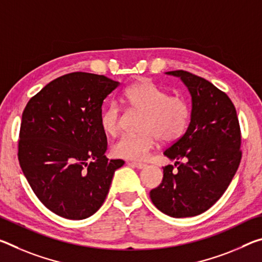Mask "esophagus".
<instances>
[{
  "label": "esophagus",
  "instance_id": "obj_1",
  "mask_svg": "<svg viewBox=\"0 0 262 262\" xmlns=\"http://www.w3.org/2000/svg\"><path fill=\"white\" fill-rule=\"evenodd\" d=\"M129 164V165H133V166H135L136 168H144L145 166V164H143V163H136V162H130V163H128Z\"/></svg>",
  "mask_w": 262,
  "mask_h": 262
}]
</instances>
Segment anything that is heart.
<instances>
[{"mask_svg": "<svg viewBox=\"0 0 262 262\" xmlns=\"http://www.w3.org/2000/svg\"><path fill=\"white\" fill-rule=\"evenodd\" d=\"M123 100L132 110L143 113L137 135H122L114 142L112 152L119 158L141 161L156 147L158 139L172 142L184 134L190 111L184 98L168 96L167 91L150 79H140L123 92ZM121 114L118 105L111 104L100 114V126L107 135L120 129Z\"/></svg>", "mask_w": 262, "mask_h": 262, "instance_id": "b5f03b06", "label": "heart"}]
</instances>
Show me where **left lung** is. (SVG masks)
<instances>
[{
  "instance_id": "obj_1",
  "label": "left lung",
  "mask_w": 262,
  "mask_h": 262,
  "mask_svg": "<svg viewBox=\"0 0 262 262\" xmlns=\"http://www.w3.org/2000/svg\"><path fill=\"white\" fill-rule=\"evenodd\" d=\"M166 74L188 89L192 111L187 130L164 151L177 170L163 167L150 199L164 214L181 219L202 214L227 190L242 158L241 128L231 99L214 84L184 70Z\"/></svg>"
}]
</instances>
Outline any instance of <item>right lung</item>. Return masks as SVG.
Wrapping results in <instances>:
<instances>
[{
  "mask_svg": "<svg viewBox=\"0 0 262 262\" xmlns=\"http://www.w3.org/2000/svg\"><path fill=\"white\" fill-rule=\"evenodd\" d=\"M119 82L89 73L63 75L29 100L21 115L18 161L46 208L68 220L94 215L125 162L105 156L104 99Z\"/></svg>",
  "mask_w": 262,
  "mask_h": 262,
  "instance_id": "right-lung-1",
  "label": "right lung"
}]
</instances>
